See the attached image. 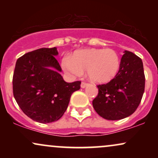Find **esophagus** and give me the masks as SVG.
Listing matches in <instances>:
<instances>
[{
  "mask_svg": "<svg viewBox=\"0 0 158 158\" xmlns=\"http://www.w3.org/2000/svg\"><path fill=\"white\" fill-rule=\"evenodd\" d=\"M88 85V83L85 82V81H82V82L81 83V88H85V87H86Z\"/></svg>",
  "mask_w": 158,
  "mask_h": 158,
  "instance_id": "1",
  "label": "esophagus"
}]
</instances>
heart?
I'll list each match as a JSON object with an SVG mask.
<instances>
[{"mask_svg":"<svg viewBox=\"0 0 158 158\" xmlns=\"http://www.w3.org/2000/svg\"><path fill=\"white\" fill-rule=\"evenodd\" d=\"M61 67L71 78L80 77L86 70L87 76L97 83H106L117 76L120 67V59L117 52L111 49H84L74 52L61 59Z\"/></svg>","mask_w":158,"mask_h":158,"instance_id":"heart-1","label":"heart"}]
</instances>
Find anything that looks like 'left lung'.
<instances>
[{"label": "left lung", "mask_w": 158, "mask_h": 158, "mask_svg": "<svg viewBox=\"0 0 158 158\" xmlns=\"http://www.w3.org/2000/svg\"><path fill=\"white\" fill-rule=\"evenodd\" d=\"M123 52L117 76L107 84L97 85L99 93L93 100L96 112L108 120H118L131 115L144 93L142 59L128 50Z\"/></svg>", "instance_id": "8db88e82"}]
</instances>
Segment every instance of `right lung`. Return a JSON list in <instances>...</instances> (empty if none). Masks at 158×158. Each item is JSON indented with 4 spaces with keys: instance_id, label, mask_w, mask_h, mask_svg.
I'll return each instance as SVG.
<instances>
[{
    "instance_id": "right-lung-1",
    "label": "right lung",
    "mask_w": 158,
    "mask_h": 158,
    "mask_svg": "<svg viewBox=\"0 0 158 158\" xmlns=\"http://www.w3.org/2000/svg\"><path fill=\"white\" fill-rule=\"evenodd\" d=\"M57 48H40L27 52L16 61L12 88L21 109L41 123L57 121L68 108L72 94L81 81L66 82L56 57Z\"/></svg>"
}]
</instances>
